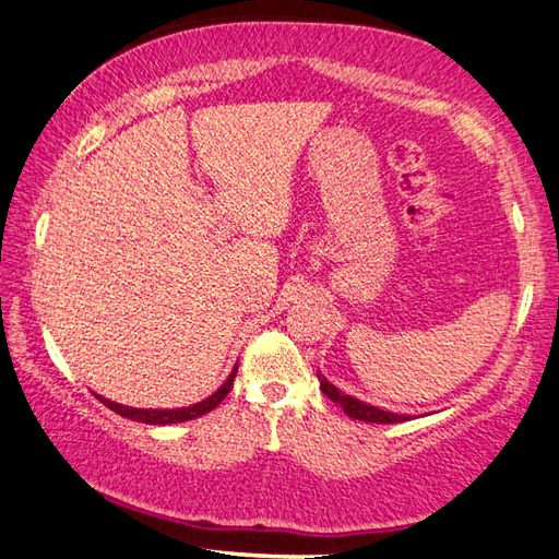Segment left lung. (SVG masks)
Here are the masks:
<instances>
[{
	"label": "left lung",
	"mask_w": 559,
	"mask_h": 559,
	"mask_svg": "<svg viewBox=\"0 0 559 559\" xmlns=\"http://www.w3.org/2000/svg\"><path fill=\"white\" fill-rule=\"evenodd\" d=\"M318 380H320L322 394H328L334 404H340L344 408V414L349 418L364 420V424H402V420L412 418V416H402V414H394V412H384V408H380V406L356 400V396L334 388V384L320 373V370H318Z\"/></svg>",
	"instance_id": "obj_1"
}]
</instances>
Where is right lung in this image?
Segmentation results:
<instances>
[{"label":"right lung","mask_w":559,"mask_h":559,"mask_svg":"<svg viewBox=\"0 0 559 559\" xmlns=\"http://www.w3.org/2000/svg\"><path fill=\"white\" fill-rule=\"evenodd\" d=\"M237 368H239V364L231 368L229 378L222 382V388H217V392L205 396L203 402H195L191 406H181V408H135V406H123V404H117V402H111V400H105V396L97 394V392H93V394L107 408H111V412L123 416V418L139 420V424H147V426H171V424H183V420H191V418H198V416H203L207 412H213V408L222 400H225L227 392L231 390L234 378H237Z\"/></svg>","instance_id":"obj_1"}]
</instances>
